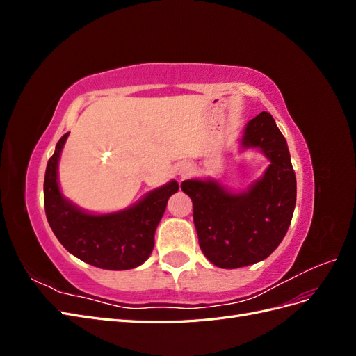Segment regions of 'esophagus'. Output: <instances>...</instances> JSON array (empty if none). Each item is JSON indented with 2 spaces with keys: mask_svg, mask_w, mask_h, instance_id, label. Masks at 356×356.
<instances>
[{
  "mask_svg": "<svg viewBox=\"0 0 356 356\" xmlns=\"http://www.w3.org/2000/svg\"><path fill=\"white\" fill-rule=\"evenodd\" d=\"M191 170H193L191 165H188V163H184V165H182V166L179 168V175H181V177H187Z\"/></svg>",
  "mask_w": 356,
  "mask_h": 356,
  "instance_id": "34e87169",
  "label": "esophagus"
}]
</instances>
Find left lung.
<instances>
[{
  "mask_svg": "<svg viewBox=\"0 0 356 356\" xmlns=\"http://www.w3.org/2000/svg\"><path fill=\"white\" fill-rule=\"evenodd\" d=\"M243 147H257L270 160L264 177L241 195L215 181L188 179L181 190L193 200V221L200 250L221 268H238L270 255L293 218L296 174L284 135L263 111L246 124Z\"/></svg>",
  "mask_w": 356,
  "mask_h": 356,
  "instance_id": "left-lung-1",
  "label": "left lung"
}]
</instances>
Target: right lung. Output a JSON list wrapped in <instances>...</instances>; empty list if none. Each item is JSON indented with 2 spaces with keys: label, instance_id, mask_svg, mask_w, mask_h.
I'll list each match as a JSON object with an SVG mask.
<instances>
[{
  "label": "right lung",
  "instance_id": "right-lung-1",
  "mask_svg": "<svg viewBox=\"0 0 356 356\" xmlns=\"http://www.w3.org/2000/svg\"><path fill=\"white\" fill-rule=\"evenodd\" d=\"M67 138L58 141L44 177V209L53 233L68 252L95 267L127 270L141 266L153 251L157 224L178 182L170 181L126 211L86 213L63 199L58 186V160Z\"/></svg>",
  "mask_w": 356,
  "mask_h": 356
}]
</instances>
